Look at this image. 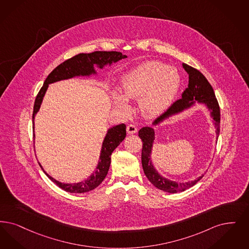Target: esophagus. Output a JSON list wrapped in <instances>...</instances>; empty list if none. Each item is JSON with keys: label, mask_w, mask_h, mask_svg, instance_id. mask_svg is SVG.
<instances>
[{"label": "esophagus", "mask_w": 249, "mask_h": 249, "mask_svg": "<svg viewBox=\"0 0 249 249\" xmlns=\"http://www.w3.org/2000/svg\"><path fill=\"white\" fill-rule=\"evenodd\" d=\"M127 131L130 133V134H133V133H135L137 131V127L135 125H133V124H129V125L127 126Z\"/></svg>", "instance_id": "esophagus-1"}]
</instances>
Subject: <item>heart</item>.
<instances>
[{
  "instance_id": "obj_1",
  "label": "heart",
  "mask_w": 249,
  "mask_h": 249,
  "mask_svg": "<svg viewBox=\"0 0 249 249\" xmlns=\"http://www.w3.org/2000/svg\"><path fill=\"white\" fill-rule=\"evenodd\" d=\"M180 85L179 71L159 61H148L130 70L121 79L122 94L112 92L115 107L129 112L127 99H140L145 117H156L166 109L176 96Z\"/></svg>"
}]
</instances>
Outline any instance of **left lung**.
<instances>
[{
    "label": "left lung",
    "mask_w": 249,
    "mask_h": 249,
    "mask_svg": "<svg viewBox=\"0 0 249 249\" xmlns=\"http://www.w3.org/2000/svg\"><path fill=\"white\" fill-rule=\"evenodd\" d=\"M182 67L189 75L188 87L182 92L181 98L175 101L169 107V109L154 121V124L156 125L169 115L178 113L179 111L188 107L194 103V100H196L199 103H205L209 109L211 110V115L215 121L216 129H217V137H219V129H220V110H219V102L215 96L214 89L210 85L209 80L206 79V77L199 70L185 63H182ZM138 135L142 141V165L143 172L147 177V179H149L150 182L153 185H155L157 188L168 192L170 194H175L178 192L185 191L190 187L194 186L197 181L204 177V175H202L195 180H191L188 182H181V183H177L175 181L164 179L156 171V169H154L150 161V154H151L152 144L154 141V130L150 127H143L140 129Z\"/></svg>",
    "instance_id": "1"
}]
</instances>
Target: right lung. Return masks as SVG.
Wrapping results in <instances>:
<instances>
[{"instance_id":"obj_1","label":"right lung","mask_w":249,"mask_h":249,"mask_svg":"<svg viewBox=\"0 0 249 249\" xmlns=\"http://www.w3.org/2000/svg\"><path fill=\"white\" fill-rule=\"evenodd\" d=\"M127 57L126 55H123L120 52H101L96 51L89 53H79L70 59L64 61L61 63L59 66H57L54 70L51 72L44 81L42 87L40 88V91L38 92L34 107H33V114H32V121H33V129H34V118L37 112L40 109V104L42 98L44 96V93L48 88V84L58 81L61 80L70 79L74 76L79 75H89L92 72L93 65H99L100 68H102L104 65L112 62H117L119 60ZM34 136V134H33ZM126 137V125L120 124L117 125L108 130L106 139L104 141L100 162L95 172L89 177V179L85 181H81L79 183L74 184H65L61 183L59 181L55 180L53 178L50 177L47 173H45L48 178L53 181L61 189L70 192V193H86L91 190L95 189L100 183L105 179L108 169H109L110 163H111V154L113 151L118 147V145ZM40 165V163H39ZM41 168V166H40ZM42 169V168H41ZM43 170V169H42Z\"/></svg>"}]
</instances>
